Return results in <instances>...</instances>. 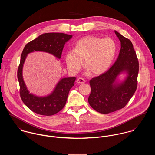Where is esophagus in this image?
I'll return each instance as SVG.
<instances>
[{"instance_id": "obj_1", "label": "esophagus", "mask_w": 155, "mask_h": 155, "mask_svg": "<svg viewBox=\"0 0 155 155\" xmlns=\"http://www.w3.org/2000/svg\"><path fill=\"white\" fill-rule=\"evenodd\" d=\"M85 82H86V81H85L84 79L82 78H78V79H77V83H78V84H84V83H85Z\"/></svg>"}]
</instances>
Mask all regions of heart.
<instances>
[{
	"label": "heart",
	"instance_id": "b5f03b06",
	"mask_svg": "<svg viewBox=\"0 0 155 155\" xmlns=\"http://www.w3.org/2000/svg\"><path fill=\"white\" fill-rule=\"evenodd\" d=\"M116 52V45L112 38L87 36L76 42L73 50L67 52V67L70 72L76 73L84 60V66L89 73L99 75L110 67Z\"/></svg>",
	"mask_w": 155,
	"mask_h": 155
}]
</instances>
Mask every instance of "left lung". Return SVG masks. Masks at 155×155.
<instances>
[{
    "label": "left lung",
    "instance_id": "left-lung-1",
    "mask_svg": "<svg viewBox=\"0 0 155 155\" xmlns=\"http://www.w3.org/2000/svg\"><path fill=\"white\" fill-rule=\"evenodd\" d=\"M114 32L121 45L116 62L107 71L89 81L91 91L89 104L95 110L103 114L124 108L137 87L139 63L133 44L117 31ZM124 71L128 73L127 78L122 84H116L117 76Z\"/></svg>",
    "mask_w": 155,
    "mask_h": 155
}]
</instances>
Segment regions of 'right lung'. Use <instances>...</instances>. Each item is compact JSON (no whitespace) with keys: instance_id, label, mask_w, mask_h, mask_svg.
I'll return each instance as SVG.
<instances>
[{"instance_id":"1","label":"right lung","mask_w":155,"mask_h":155,"mask_svg":"<svg viewBox=\"0 0 155 155\" xmlns=\"http://www.w3.org/2000/svg\"><path fill=\"white\" fill-rule=\"evenodd\" d=\"M71 38L72 35L65 33H44L26 44L22 51L17 71L20 94L24 104L37 114L51 116L61 110L66 105L69 91L74 85L76 78H63L58 83L51 94L45 97H36L29 93L22 78V66L26 56L33 51H44L60 58L64 45Z\"/></svg>"}]
</instances>
